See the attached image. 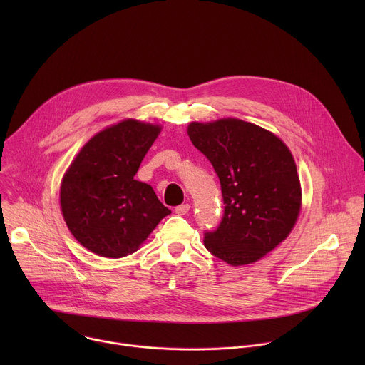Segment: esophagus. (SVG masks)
<instances>
[{
	"instance_id": "obj_1",
	"label": "esophagus",
	"mask_w": 365,
	"mask_h": 365,
	"mask_svg": "<svg viewBox=\"0 0 365 365\" xmlns=\"http://www.w3.org/2000/svg\"><path fill=\"white\" fill-rule=\"evenodd\" d=\"M189 210H190V205L183 203V205H179V206L175 207V212H176L178 215H186V214L189 212Z\"/></svg>"
}]
</instances>
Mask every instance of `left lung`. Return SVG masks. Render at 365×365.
I'll return each mask as SVG.
<instances>
[{
  "mask_svg": "<svg viewBox=\"0 0 365 365\" xmlns=\"http://www.w3.org/2000/svg\"><path fill=\"white\" fill-rule=\"evenodd\" d=\"M192 144L211 162L221 183L224 215L203 244L231 266L257 262L292 231L300 211L293 155L270 131L220 120L187 127Z\"/></svg>",
  "mask_w": 365,
  "mask_h": 365,
  "instance_id": "left-lung-1",
  "label": "left lung"
}]
</instances>
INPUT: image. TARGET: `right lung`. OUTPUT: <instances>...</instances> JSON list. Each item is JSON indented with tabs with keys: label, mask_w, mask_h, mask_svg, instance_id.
Listing matches in <instances>:
<instances>
[{
	"label": "right lung",
	"mask_w": 365,
	"mask_h": 365,
	"mask_svg": "<svg viewBox=\"0 0 365 365\" xmlns=\"http://www.w3.org/2000/svg\"><path fill=\"white\" fill-rule=\"evenodd\" d=\"M160 127L127 120L98 133L76 155L61 187L72 235L92 252L120 258L137 251L172 214L153 187L134 179Z\"/></svg>",
	"instance_id": "right-lung-1"
}]
</instances>
